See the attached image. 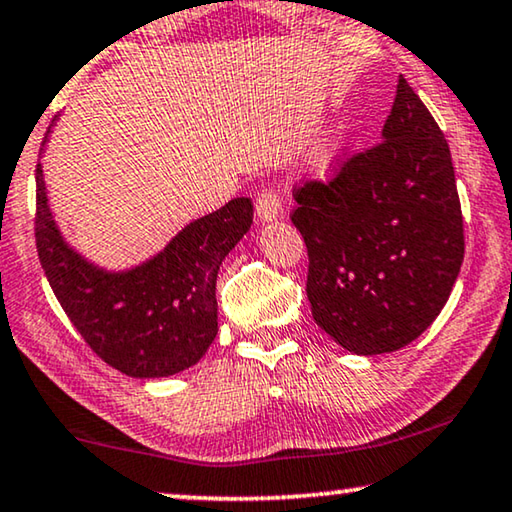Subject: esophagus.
<instances>
[{"instance_id": "1", "label": "esophagus", "mask_w": 512, "mask_h": 512, "mask_svg": "<svg viewBox=\"0 0 512 512\" xmlns=\"http://www.w3.org/2000/svg\"><path fill=\"white\" fill-rule=\"evenodd\" d=\"M281 214V201L277 194H272V191H261L256 198V217L261 224H272V221H277Z\"/></svg>"}]
</instances>
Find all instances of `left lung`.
<instances>
[{"mask_svg": "<svg viewBox=\"0 0 512 512\" xmlns=\"http://www.w3.org/2000/svg\"><path fill=\"white\" fill-rule=\"evenodd\" d=\"M295 201L318 328L355 355H379L434 323L462 268V207L446 138L402 76L381 143Z\"/></svg>", "mask_w": 512, "mask_h": 512, "instance_id": "8db88e82", "label": "left lung"}]
</instances>
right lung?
<instances>
[{
  "mask_svg": "<svg viewBox=\"0 0 512 512\" xmlns=\"http://www.w3.org/2000/svg\"><path fill=\"white\" fill-rule=\"evenodd\" d=\"M50 133L53 127L43 150ZM251 224V198H233L184 226L157 254L113 270L66 240L41 161L36 166V249L48 284L92 351L133 379L173 376L207 353L219 330V268Z\"/></svg>",
  "mask_w": 512,
  "mask_h": 512,
  "instance_id": "1",
  "label": "right lung"
}]
</instances>
